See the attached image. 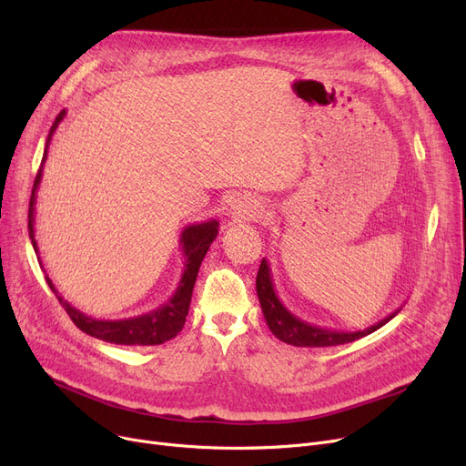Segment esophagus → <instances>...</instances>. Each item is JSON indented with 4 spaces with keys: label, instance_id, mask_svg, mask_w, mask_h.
Listing matches in <instances>:
<instances>
[{
    "label": "esophagus",
    "instance_id": "esophagus-1",
    "mask_svg": "<svg viewBox=\"0 0 466 466\" xmlns=\"http://www.w3.org/2000/svg\"><path fill=\"white\" fill-rule=\"evenodd\" d=\"M253 208H257V206H253V202H249L248 198H236V200L230 204L232 213H234V215H238V217H246V215H249V213L253 211Z\"/></svg>",
    "mask_w": 466,
    "mask_h": 466
}]
</instances>
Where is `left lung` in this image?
Listing matches in <instances>:
<instances>
[{"instance_id": "8db88e82", "label": "left lung", "mask_w": 466, "mask_h": 466, "mask_svg": "<svg viewBox=\"0 0 466 466\" xmlns=\"http://www.w3.org/2000/svg\"><path fill=\"white\" fill-rule=\"evenodd\" d=\"M257 295L258 302L264 313V319L270 327L272 334L279 338L281 341L289 346H297V348H329V346H341V344H350V341H355L359 338H364L372 334L374 330L381 329L385 323H389L393 317L399 313L393 311L387 315L385 319L378 321L376 325L364 329V330H355V332H344V330H330V329H321L315 327L311 323H306L295 313H290L281 300L276 295L274 281H272V272L270 266H268V260L262 258L258 274H257Z\"/></svg>"}]
</instances>
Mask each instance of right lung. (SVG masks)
Here are the masks:
<instances>
[{"label":"right lung","instance_id":"1","mask_svg":"<svg viewBox=\"0 0 466 466\" xmlns=\"http://www.w3.org/2000/svg\"><path fill=\"white\" fill-rule=\"evenodd\" d=\"M66 116V109L58 113L56 120L53 122L51 132H48L46 137V145H45V153H43V160L39 166V171L34 181V188H32V198H30V213H28V230H30V239L32 246L37 253V243L34 238V213H35V192L37 187L41 183V176H43V164L46 160V149L48 143L53 139V134L56 132L58 125L62 122V118ZM218 234V220L211 218L206 220V223L200 225H190L181 232V249L185 255V272L181 276V281L166 304H162L160 308L143 313L137 317H130V319H120V321H100V319H92V317L85 315L83 311H79L77 308H73L69 302H66L58 290L55 289L53 281L48 279V276H45L48 287L56 295V299L60 300L62 308L67 311L69 319L76 323L77 329H81L85 334L109 341V344H118V346H158L164 344V341L176 338L188 315V306H190V299H192V289L196 283V278H198V270L200 264L211 246V241L217 238Z\"/></svg>","mask_w":466,"mask_h":466}]
</instances>
